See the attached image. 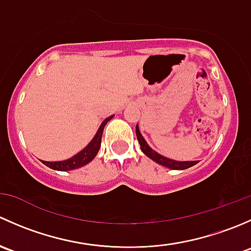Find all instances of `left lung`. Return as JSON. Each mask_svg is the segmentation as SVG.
Instances as JSON below:
<instances>
[{
  "instance_id": "left-lung-1",
  "label": "left lung",
  "mask_w": 251,
  "mask_h": 251,
  "mask_svg": "<svg viewBox=\"0 0 251 251\" xmlns=\"http://www.w3.org/2000/svg\"><path fill=\"white\" fill-rule=\"evenodd\" d=\"M136 136H137V140L141 146L142 151H143L148 158H151V160L158 163L159 165H163L165 166V168L171 169V170H186V169L192 168V166H194L196 164H198V161H177L174 160V159L166 158V156L156 153L154 149H151V147H149V144L147 143L146 140H144L143 136L141 135L138 125H136Z\"/></svg>"
}]
</instances>
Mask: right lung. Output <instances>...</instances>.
I'll return each instance as SVG.
<instances>
[{
  "label": "right lung",
  "mask_w": 251,
  "mask_h": 251,
  "mask_svg": "<svg viewBox=\"0 0 251 251\" xmlns=\"http://www.w3.org/2000/svg\"><path fill=\"white\" fill-rule=\"evenodd\" d=\"M114 118V115L109 116V118L105 119L102 124H100V128L96 132L95 137L92 138V141L82 149V151H78L77 154H75L74 156L72 158L67 159V160H62V161H45L41 160L45 165L48 166L52 170H57V171H69V170H75V169L82 168V166L87 165L88 163L95 159V156L97 155L98 151L100 148V141H102V135H103V130H104V126L107 125V123L111 119Z\"/></svg>",
  "instance_id": "add662e5"
}]
</instances>
